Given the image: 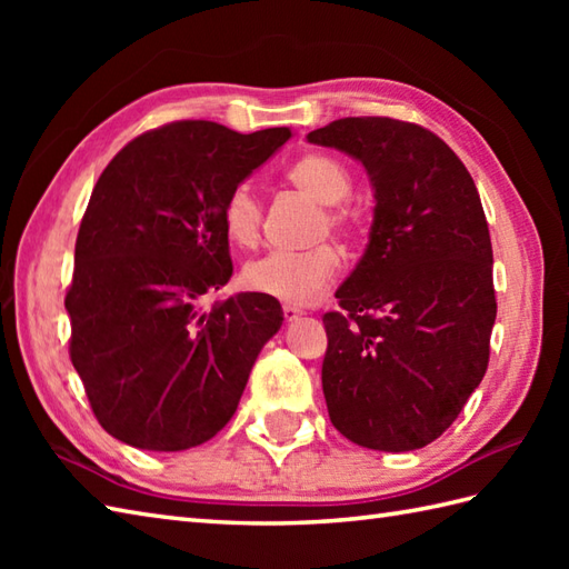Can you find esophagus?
<instances>
[{
    "mask_svg": "<svg viewBox=\"0 0 569 569\" xmlns=\"http://www.w3.org/2000/svg\"><path fill=\"white\" fill-rule=\"evenodd\" d=\"M300 316H303V312H300L298 308H293V306H283V318H286V322H293V320H298Z\"/></svg>",
    "mask_w": 569,
    "mask_h": 569,
    "instance_id": "obj_1",
    "label": "esophagus"
}]
</instances>
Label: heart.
Wrapping results in <instances>:
<instances>
[{"mask_svg":"<svg viewBox=\"0 0 569 569\" xmlns=\"http://www.w3.org/2000/svg\"><path fill=\"white\" fill-rule=\"evenodd\" d=\"M288 180L320 204H340L352 190L349 168L330 153H308L288 168ZM330 227H345L342 212L328 214ZM222 227L237 247H257L261 237V200L251 183H237L222 202ZM340 271V253L330 244L308 251H273L251 261L241 281L253 293L286 306H310L328 291Z\"/></svg>","mask_w":569,"mask_h":569,"instance_id":"obj_1","label":"heart"}]
</instances>
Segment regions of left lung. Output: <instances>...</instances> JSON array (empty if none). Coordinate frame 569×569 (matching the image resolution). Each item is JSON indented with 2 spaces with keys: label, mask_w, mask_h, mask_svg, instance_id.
<instances>
[{
  "label": "left lung",
  "mask_w": 569,
  "mask_h": 569,
  "mask_svg": "<svg viewBox=\"0 0 569 569\" xmlns=\"http://www.w3.org/2000/svg\"><path fill=\"white\" fill-rule=\"evenodd\" d=\"M352 156L373 188L369 244L325 312L332 426L369 450L410 452L452 426L489 365L493 253L465 163L432 131L347 117L308 134Z\"/></svg>",
  "instance_id": "8db88e82"
}]
</instances>
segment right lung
<instances>
[{
	"instance_id": "add662e5",
	"label": "right lung",
	"mask_w": 569,
	"mask_h": 569,
	"mask_svg": "<svg viewBox=\"0 0 569 569\" xmlns=\"http://www.w3.org/2000/svg\"><path fill=\"white\" fill-rule=\"evenodd\" d=\"M291 139L188 119L129 141L94 186L66 296L70 361L94 418L139 450L208 442L234 416L283 310L239 293L200 310L232 276L227 192Z\"/></svg>"
}]
</instances>
